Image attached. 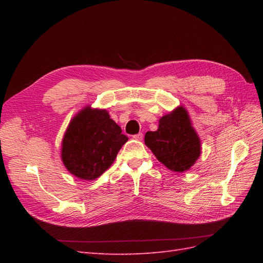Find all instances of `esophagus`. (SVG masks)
I'll list each match as a JSON object with an SVG mask.
<instances>
[{
	"instance_id": "esophagus-1",
	"label": "esophagus",
	"mask_w": 263,
	"mask_h": 263,
	"mask_svg": "<svg viewBox=\"0 0 263 263\" xmlns=\"http://www.w3.org/2000/svg\"><path fill=\"white\" fill-rule=\"evenodd\" d=\"M142 138H143V135H142V133H138V135L133 136V139H135V140H138V141H141V140H142Z\"/></svg>"
}]
</instances>
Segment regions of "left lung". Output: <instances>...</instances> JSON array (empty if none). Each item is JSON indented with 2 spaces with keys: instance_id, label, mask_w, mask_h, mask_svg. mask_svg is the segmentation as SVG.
Listing matches in <instances>:
<instances>
[{
  "instance_id": "left-lung-1",
  "label": "left lung",
  "mask_w": 263,
  "mask_h": 263,
  "mask_svg": "<svg viewBox=\"0 0 263 263\" xmlns=\"http://www.w3.org/2000/svg\"><path fill=\"white\" fill-rule=\"evenodd\" d=\"M144 143L173 172L190 170L201 154L200 139L183 106L161 117L157 131L146 133Z\"/></svg>"
}]
</instances>
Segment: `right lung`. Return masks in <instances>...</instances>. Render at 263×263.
<instances>
[{"instance_id":"obj_1","label":"right lung","mask_w":263,"mask_h":263,"mask_svg":"<svg viewBox=\"0 0 263 263\" xmlns=\"http://www.w3.org/2000/svg\"><path fill=\"white\" fill-rule=\"evenodd\" d=\"M127 137L106 109H81L66 128L61 157L71 174L85 181L99 177L114 163Z\"/></svg>"}]
</instances>
